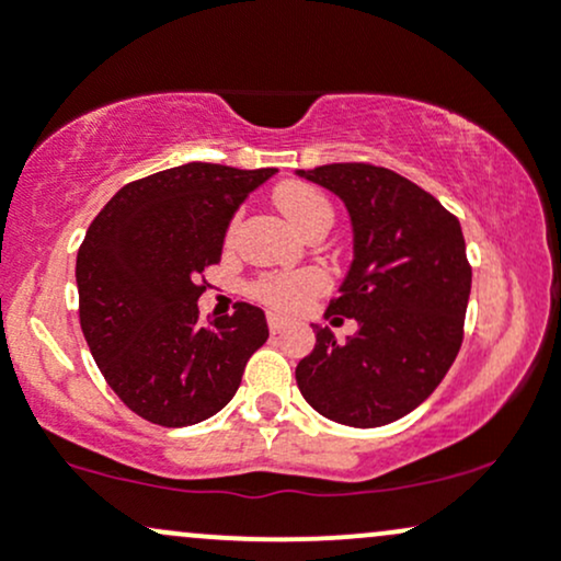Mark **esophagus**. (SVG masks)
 <instances>
[{
  "instance_id": "obj_1",
  "label": "esophagus",
  "mask_w": 561,
  "mask_h": 561,
  "mask_svg": "<svg viewBox=\"0 0 561 561\" xmlns=\"http://www.w3.org/2000/svg\"><path fill=\"white\" fill-rule=\"evenodd\" d=\"M268 332L272 334H282L285 332V327H287V321L282 319V317H276V313H268Z\"/></svg>"
}]
</instances>
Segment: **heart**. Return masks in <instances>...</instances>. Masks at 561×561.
<instances>
[{"instance_id":"heart-1","label":"heart","mask_w":561,"mask_h":561,"mask_svg":"<svg viewBox=\"0 0 561 561\" xmlns=\"http://www.w3.org/2000/svg\"><path fill=\"white\" fill-rule=\"evenodd\" d=\"M276 205L282 208L293 227L311 234L317 229H330L334 221V208L330 197L311 184L287 182L274 192ZM330 287V276L319 268H298V272H272L263 274L250 285V295L272 308L276 313H300L311 306L319 295Z\"/></svg>"}]
</instances>
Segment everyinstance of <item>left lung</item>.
Here are the masks:
<instances>
[{
  "mask_svg": "<svg viewBox=\"0 0 561 561\" xmlns=\"http://www.w3.org/2000/svg\"><path fill=\"white\" fill-rule=\"evenodd\" d=\"M298 173L347 205L356 255L327 317L356 319L358 332L337 343L317 327L295 379L327 420L382 427L430 398L459 353L472 289L465 234L430 192L382 165Z\"/></svg>",
  "mask_w": 561,
  "mask_h": 561,
  "instance_id": "8db88e82",
  "label": "left lung"
}]
</instances>
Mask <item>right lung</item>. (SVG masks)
I'll use <instances>...</instances> for the list:
<instances>
[{"mask_svg": "<svg viewBox=\"0 0 561 561\" xmlns=\"http://www.w3.org/2000/svg\"><path fill=\"white\" fill-rule=\"evenodd\" d=\"M274 169L186 163L128 182L87 229L76 259L83 337L115 396L141 420L186 427L221 411L266 343L261 308L199 321L205 268L231 216Z\"/></svg>", "mask_w": 561, "mask_h": 561, "instance_id": "obj_1", "label": "right lung"}]
</instances>
